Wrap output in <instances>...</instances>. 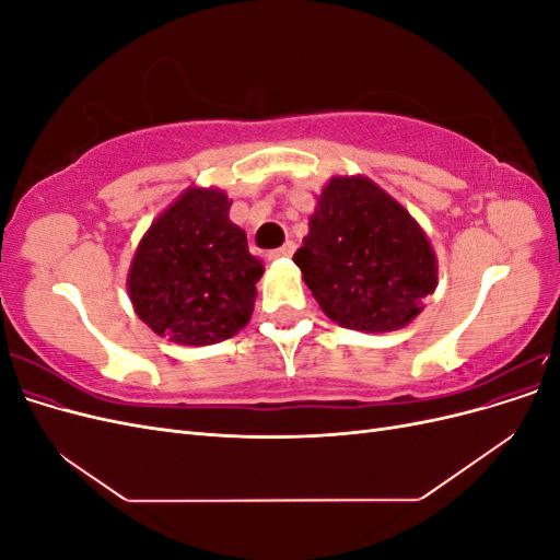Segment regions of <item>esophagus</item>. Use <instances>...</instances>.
I'll return each mask as SVG.
<instances>
[{"mask_svg":"<svg viewBox=\"0 0 560 560\" xmlns=\"http://www.w3.org/2000/svg\"><path fill=\"white\" fill-rule=\"evenodd\" d=\"M294 249H296V245L292 241H287L282 247L268 252V259H287V257H292Z\"/></svg>","mask_w":560,"mask_h":560,"instance_id":"1","label":"esophagus"}]
</instances>
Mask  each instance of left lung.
<instances>
[{
  "label": "left lung",
  "instance_id": "8db88e82",
  "mask_svg": "<svg viewBox=\"0 0 560 560\" xmlns=\"http://www.w3.org/2000/svg\"><path fill=\"white\" fill-rule=\"evenodd\" d=\"M294 264L322 313L346 329H401L436 290L425 231L362 175L327 182Z\"/></svg>",
  "mask_w": 560,
  "mask_h": 560
}]
</instances>
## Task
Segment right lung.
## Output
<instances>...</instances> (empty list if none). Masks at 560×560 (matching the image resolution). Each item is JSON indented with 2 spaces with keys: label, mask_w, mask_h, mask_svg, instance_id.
<instances>
[{
  "label": "right lung",
  "mask_w": 560,
  "mask_h": 560,
  "mask_svg": "<svg viewBox=\"0 0 560 560\" xmlns=\"http://www.w3.org/2000/svg\"><path fill=\"white\" fill-rule=\"evenodd\" d=\"M229 208L222 189L191 186L144 233L128 294L151 331L182 346H210L249 322L264 266Z\"/></svg>",
  "instance_id": "1"
}]
</instances>
